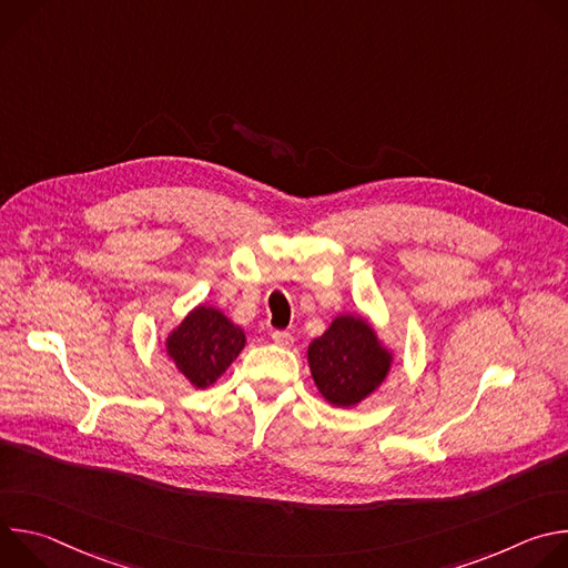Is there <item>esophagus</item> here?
Returning <instances> with one entry per match:
<instances>
[{
    "label": "esophagus",
    "instance_id": "obj_1",
    "mask_svg": "<svg viewBox=\"0 0 568 568\" xmlns=\"http://www.w3.org/2000/svg\"><path fill=\"white\" fill-rule=\"evenodd\" d=\"M272 339H274L276 346H283V348H290V346L294 344V337H292V333H287V331H274V333H272Z\"/></svg>",
    "mask_w": 568,
    "mask_h": 568
}]
</instances>
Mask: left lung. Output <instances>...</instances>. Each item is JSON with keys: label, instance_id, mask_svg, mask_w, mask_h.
<instances>
[{"label": "left lung", "instance_id": "1", "mask_svg": "<svg viewBox=\"0 0 568 568\" xmlns=\"http://www.w3.org/2000/svg\"><path fill=\"white\" fill-rule=\"evenodd\" d=\"M393 355L371 323L339 314L331 328L307 346V364L318 393L335 407H355L388 375Z\"/></svg>", "mask_w": 568, "mask_h": 568}]
</instances>
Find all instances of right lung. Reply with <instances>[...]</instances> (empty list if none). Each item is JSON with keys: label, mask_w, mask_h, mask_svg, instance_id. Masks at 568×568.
Here are the masks:
<instances>
[{"label": "right lung", "mask_w": 568, "mask_h": 568, "mask_svg": "<svg viewBox=\"0 0 568 568\" xmlns=\"http://www.w3.org/2000/svg\"><path fill=\"white\" fill-rule=\"evenodd\" d=\"M245 342L242 328L220 310L197 305L169 335L166 353L195 388H206L231 366Z\"/></svg>", "instance_id": "1"}]
</instances>
